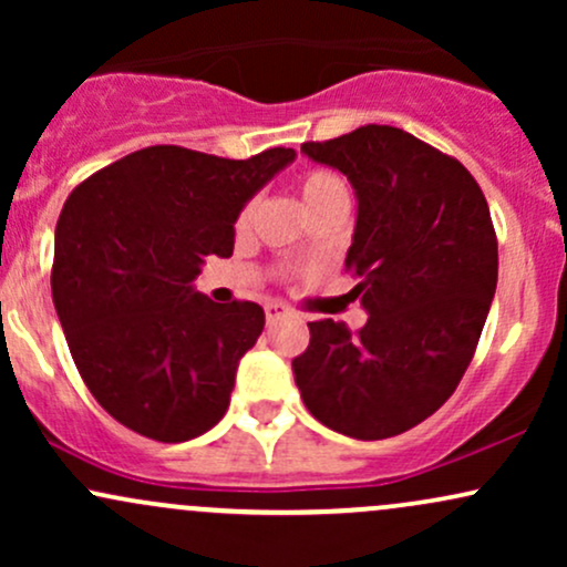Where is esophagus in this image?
I'll list each match as a JSON object with an SVG mask.
<instances>
[{
    "label": "esophagus",
    "instance_id": "1",
    "mask_svg": "<svg viewBox=\"0 0 567 567\" xmlns=\"http://www.w3.org/2000/svg\"><path fill=\"white\" fill-rule=\"evenodd\" d=\"M264 311H266V322H277V320H282V317H288V315H290L288 306H285V303H277V301L266 303V306H264Z\"/></svg>",
    "mask_w": 567,
    "mask_h": 567
}]
</instances>
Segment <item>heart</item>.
<instances>
[{"label": "heart", "instance_id": "b5f03b06", "mask_svg": "<svg viewBox=\"0 0 567 567\" xmlns=\"http://www.w3.org/2000/svg\"><path fill=\"white\" fill-rule=\"evenodd\" d=\"M298 188H301V199L306 205V210L315 216V213L324 210L330 205H349V188L343 184L341 175H336L333 171H324V167H315V171H306L298 181ZM252 216V202L243 207L237 218V229H245L250 224Z\"/></svg>", "mask_w": 567, "mask_h": 567}]
</instances>
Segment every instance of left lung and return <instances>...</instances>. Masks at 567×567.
Returning a JSON list of instances; mask_svg holds the SVG:
<instances>
[{"label":"left lung","instance_id":"1","mask_svg":"<svg viewBox=\"0 0 567 567\" xmlns=\"http://www.w3.org/2000/svg\"><path fill=\"white\" fill-rule=\"evenodd\" d=\"M357 194L347 271L365 328L309 322L292 360L303 405L354 440L408 432L445 405L470 368L498 279V239L483 188L455 157L389 125L309 141Z\"/></svg>","mask_w":567,"mask_h":567}]
</instances>
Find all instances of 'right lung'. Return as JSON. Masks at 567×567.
<instances>
[{"label": "right lung", "mask_w": 567, "mask_h": 567, "mask_svg": "<svg viewBox=\"0 0 567 567\" xmlns=\"http://www.w3.org/2000/svg\"><path fill=\"white\" fill-rule=\"evenodd\" d=\"M292 159L285 146L250 159L148 146L69 194L55 226V311L82 381L122 426L186 442L224 419L264 309L213 303L192 282L207 256H231L245 202Z\"/></svg>", "instance_id": "add662e5"}]
</instances>
